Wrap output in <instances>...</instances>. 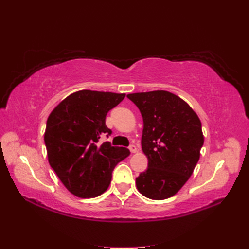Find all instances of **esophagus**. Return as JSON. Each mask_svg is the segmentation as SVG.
Instances as JSON below:
<instances>
[{
    "label": "esophagus",
    "mask_w": 249,
    "mask_h": 249,
    "mask_svg": "<svg viewBox=\"0 0 249 249\" xmlns=\"http://www.w3.org/2000/svg\"><path fill=\"white\" fill-rule=\"evenodd\" d=\"M129 149H130V152H131L132 154H134V153H136V152H137V147L135 146L134 144H131V145L129 146Z\"/></svg>",
    "instance_id": "1"
}]
</instances>
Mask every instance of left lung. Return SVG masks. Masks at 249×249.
I'll return each instance as SVG.
<instances>
[{"label": "left lung", "instance_id": "8db88e82", "mask_svg": "<svg viewBox=\"0 0 249 249\" xmlns=\"http://www.w3.org/2000/svg\"><path fill=\"white\" fill-rule=\"evenodd\" d=\"M143 118L141 146L148 167L136 178L145 197L173 196L187 182L199 160L203 145L201 123L192 108L164 90L126 95Z\"/></svg>", "mask_w": 249, "mask_h": 249}]
</instances>
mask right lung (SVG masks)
I'll return each mask as SVG.
<instances>
[{
	"mask_svg": "<svg viewBox=\"0 0 249 249\" xmlns=\"http://www.w3.org/2000/svg\"><path fill=\"white\" fill-rule=\"evenodd\" d=\"M124 93L80 90L64 99L48 118L44 143L51 167L73 195L96 197L108 189L116 164L130 155L125 147L100 144L111 135L107 113Z\"/></svg>",
	"mask_w": 249,
	"mask_h": 249,
	"instance_id": "1",
	"label": "right lung"
}]
</instances>
